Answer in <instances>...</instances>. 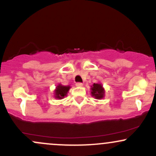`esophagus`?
<instances>
[{"label":"esophagus","mask_w":156,"mask_h":156,"mask_svg":"<svg viewBox=\"0 0 156 156\" xmlns=\"http://www.w3.org/2000/svg\"><path fill=\"white\" fill-rule=\"evenodd\" d=\"M76 87H83V83H80V82H78V83H76Z\"/></svg>","instance_id":"1"}]
</instances>
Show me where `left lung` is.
<instances>
[{
    "mask_svg": "<svg viewBox=\"0 0 156 156\" xmlns=\"http://www.w3.org/2000/svg\"><path fill=\"white\" fill-rule=\"evenodd\" d=\"M92 95L94 96L97 99H102L104 97V89L101 84L94 83L92 87Z\"/></svg>",
    "mask_w": 156,
    "mask_h": 156,
    "instance_id": "left-lung-1",
    "label": "left lung"
}]
</instances>
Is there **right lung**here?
I'll return each instance as SVG.
<instances>
[{"instance_id":"add662e5","label":"right lung","mask_w":156,"mask_h":156,"mask_svg":"<svg viewBox=\"0 0 156 156\" xmlns=\"http://www.w3.org/2000/svg\"><path fill=\"white\" fill-rule=\"evenodd\" d=\"M69 88H70V87H69V86H67V87H64V86L62 85L57 86L56 89H55V98H58V99H62L64 96L67 95V92L69 91Z\"/></svg>"}]
</instances>
